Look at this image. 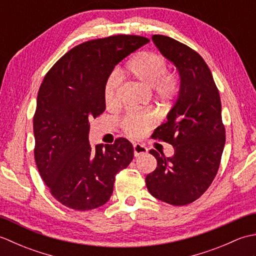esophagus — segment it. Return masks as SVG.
Returning a JSON list of instances; mask_svg holds the SVG:
<instances>
[{"label": "esophagus", "mask_w": 256, "mask_h": 256, "mask_svg": "<svg viewBox=\"0 0 256 256\" xmlns=\"http://www.w3.org/2000/svg\"><path fill=\"white\" fill-rule=\"evenodd\" d=\"M133 150H134V156L135 157L148 153V148H146L145 146L142 145V144H134Z\"/></svg>", "instance_id": "obj_1"}]
</instances>
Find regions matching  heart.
<instances>
[{
	"instance_id": "heart-1",
	"label": "heart",
	"mask_w": 256,
	"mask_h": 256,
	"mask_svg": "<svg viewBox=\"0 0 256 256\" xmlns=\"http://www.w3.org/2000/svg\"><path fill=\"white\" fill-rule=\"evenodd\" d=\"M166 64L160 55L153 52H140L128 64V74L148 89H153L162 100H170L176 94L177 84L172 76L165 74ZM120 86L118 74H112L104 88L106 106L116 103ZM155 120L148 113H130L123 118L122 128L130 136L140 138L153 126Z\"/></svg>"
}]
</instances>
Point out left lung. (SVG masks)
<instances>
[{
    "label": "left lung",
    "mask_w": 256,
    "mask_h": 256,
    "mask_svg": "<svg viewBox=\"0 0 256 256\" xmlns=\"http://www.w3.org/2000/svg\"><path fill=\"white\" fill-rule=\"evenodd\" d=\"M154 45L178 72L177 99L167 121L153 135L172 145L175 154L150 150L156 170L146 176L148 192L174 206L197 200L209 188L219 170L226 143L219 91L209 67L198 52L170 37L152 36Z\"/></svg>",
    "instance_id": "1"
}]
</instances>
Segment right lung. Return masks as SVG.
I'll use <instances>...</instances> for the list:
<instances>
[{"instance_id":"add662e5","label":"right lung","mask_w":256,"mask_h":256,"mask_svg":"<svg viewBox=\"0 0 256 256\" xmlns=\"http://www.w3.org/2000/svg\"><path fill=\"white\" fill-rule=\"evenodd\" d=\"M145 37L118 35L69 50L45 76L34 116L35 160L59 202L86 211L108 202L116 175L134 157L132 144L89 142V120L106 110L104 88L116 64L148 44Z\"/></svg>"}]
</instances>
